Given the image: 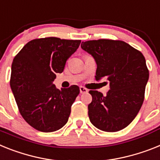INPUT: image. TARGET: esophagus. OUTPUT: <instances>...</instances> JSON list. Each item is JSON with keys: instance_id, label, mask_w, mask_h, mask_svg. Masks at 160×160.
<instances>
[{"instance_id": "1", "label": "esophagus", "mask_w": 160, "mask_h": 160, "mask_svg": "<svg viewBox=\"0 0 160 160\" xmlns=\"http://www.w3.org/2000/svg\"><path fill=\"white\" fill-rule=\"evenodd\" d=\"M80 93H85V92H88V89L84 88V87L80 86Z\"/></svg>"}]
</instances>
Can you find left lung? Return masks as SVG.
<instances>
[{"instance_id": "left-lung-1", "label": "left lung", "mask_w": 160, "mask_h": 160, "mask_svg": "<svg viewBox=\"0 0 160 160\" xmlns=\"http://www.w3.org/2000/svg\"><path fill=\"white\" fill-rule=\"evenodd\" d=\"M81 48L95 59V79L110 82L106 96L90 90V122L105 132H117L135 119L144 101L149 79L146 59L140 51L122 41L101 39L82 42Z\"/></svg>"}]
</instances>
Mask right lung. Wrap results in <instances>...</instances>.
I'll use <instances>...</instances> for the list:
<instances>
[{
  "label": "right lung",
  "mask_w": 160,
  "mask_h": 160,
  "mask_svg": "<svg viewBox=\"0 0 160 160\" xmlns=\"http://www.w3.org/2000/svg\"><path fill=\"white\" fill-rule=\"evenodd\" d=\"M80 42L57 37L36 39L14 57L10 88L20 114L35 129L54 132L68 122L80 88L72 85L58 89L53 82Z\"/></svg>",
  "instance_id": "1"
}]
</instances>
